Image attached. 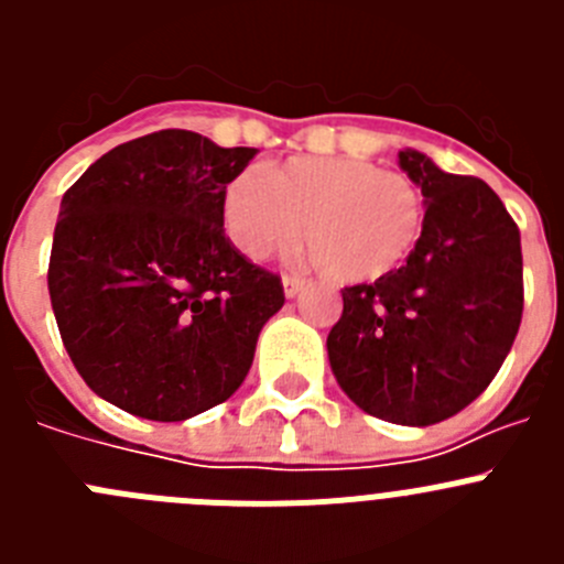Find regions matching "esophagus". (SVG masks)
<instances>
[{"label":"esophagus","instance_id":"obj_1","mask_svg":"<svg viewBox=\"0 0 564 564\" xmlns=\"http://www.w3.org/2000/svg\"><path fill=\"white\" fill-rule=\"evenodd\" d=\"M282 285H285V296L293 299L302 288H305V279L296 276V273H285V276H282Z\"/></svg>","mask_w":564,"mask_h":564}]
</instances>
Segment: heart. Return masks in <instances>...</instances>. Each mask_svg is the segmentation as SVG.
Masks as SVG:
<instances>
[{
    "label": "heart",
    "mask_w": 564,
    "mask_h": 564,
    "mask_svg": "<svg viewBox=\"0 0 564 564\" xmlns=\"http://www.w3.org/2000/svg\"><path fill=\"white\" fill-rule=\"evenodd\" d=\"M338 282H376L412 257L426 206L412 177L358 158H293L239 172L223 226L242 257L265 259L302 237Z\"/></svg>",
    "instance_id": "1"
}]
</instances>
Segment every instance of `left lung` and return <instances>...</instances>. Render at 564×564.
<instances>
[{
    "instance_id": "obj_1",
    "label": "left lung",
    "mask_w": 564,
    "mask_h": 564,
    "mask_svg": "<svg viewBox=\"0 0 564 564\" xmlns=\"http://www.w3.org/2000/svg\"><path fill=\"white\" fill-rule=\"evenodd\" d=\"M426 197L406 265L344 288L327 356L367 415L430 426L466 410L506 361L522 322L520 228L488 183L398 154Z\"/></svg>"
}]
</instances>
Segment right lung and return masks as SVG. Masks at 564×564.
<instances>
[{
  "mask_svg": "<svg viewBox=\"0 0 564 564\" xmlns=\"http://www.w3.org/2000/svg\"><path fill=\"white\" fill-rule=\"evenodd\" d=\"M257 149L186 129L115 147L64 192L47 288L78 376L147 421H186L246 381L285 305L279 273L223 228V194Z\"/></svg>",
  "mask_w": 564,
  "mask_h": 564,
  "instance_id": "1",
  "label": "right lung"
}]
</instances>
